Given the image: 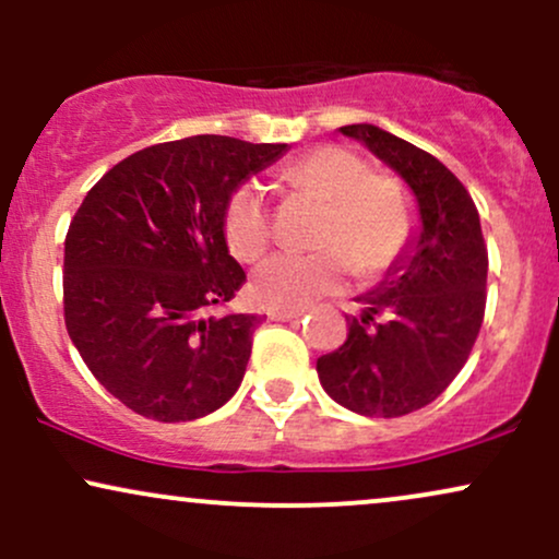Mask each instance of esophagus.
<instances>
[{
  "label": "esophagus",
  "instance_id": "1",
  "mask_svg": "<svg viewBox=\"0 0 559 559\" xmlns=\"http://www.w3.org/2000/svg\"><path fill=\"white\" fill-rule=\"evenodd\" d=\"M305 316V307H299V310H271L267 312V318L271 320H297Z\"/></svg>",
  "mask_w": 559,
  "mask_h": 559
}]
</instances>
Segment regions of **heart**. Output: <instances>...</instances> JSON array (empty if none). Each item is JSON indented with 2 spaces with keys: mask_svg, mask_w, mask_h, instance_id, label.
Instances as JSON below:
<instances>
[{
  "mask_svg": "<svg viewBox=\"0 0 559 559\" xmlns=\"http://www.w3.org/2000/svg\"><path fill=\"white\" fill-rule=\"evenodd\" d=\"M286 183L323 204L312 254H273L254 271L252 297L271 310H299L338 292L352 273L378 281L402 265L420 230L415 194L402 178L370 173L346 146L323 144L284 170ZM223 234L234 258L258 260L273 239V221L260 183L230 191Z\"/></svg>",
  "mask_w": 559,
  "mask_h": 559,
  "instance_id": "b5f03b06",
  "label": "heart"
}]
</instances>
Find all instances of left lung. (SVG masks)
Returning a JSON list of instances; mask_svg holds the SVG:
<instances>
[{
    "mask_svg": "<svg viewBox=\"0 0 559 559\" xmlns=\"http://www.w3.org/2000/svg\"><path fill=\"white\" fill-rule=\"evenodd\" d=\"M342 133L368 144L418 197L420 236L394 278L360 297L346 342L318 360L331 400L368 418H400L431 404L463 370L486 312V252L476 202L460 178L420 146L357 123Z\"/></svg>",
    "mask_w": 559,
    "mask_h": 559,
    "instance_id": "1",
    "label": "left lung"
}]
</instances>
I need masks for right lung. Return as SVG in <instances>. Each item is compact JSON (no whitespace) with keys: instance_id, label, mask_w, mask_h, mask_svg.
I'll list each match as a JSON object with an SVG mask.
<instances>
[{"instance_id":"obj_1","label":"right lung","mask_w":559,"mask_h":559,"mask_svg":"<svg viewBox=\"0 0 559 559\" xmlns=\"http://www.w3.org/2000/svg\"><path fill=\"white\" fill-rule=\"evenodd\" d=\"M284 152L213 133L152 144L107 170L70 221L66 329L133 413L197 420L239 389L262 318L207 316L247 281L223 213L230 191Z\"/></svg>"}]
</instances>
